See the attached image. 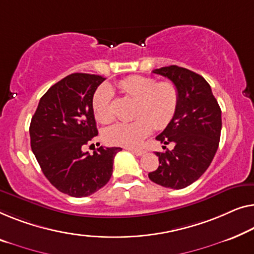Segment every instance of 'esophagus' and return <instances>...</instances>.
<instances>
[{
  "mask_svg": "<svg viewBox=\"0 0 254 254\" xmlns=\"http://www.w3.org/2000/svg\"><path fill=\"white\" fill-rule=\"evenodd\" d=\"M128 150H129L130 152H133L135 156H142V154H144L145 151L144 150H139V149H131V148H128Z\"/></svg>",
  "mask_w": 254,
  "mask_h": 254,
  "instance_id": "1",
  "label": "esophagus"
}]
</instances>
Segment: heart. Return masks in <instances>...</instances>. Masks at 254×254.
Here are the masks:
<instances>
[{
  "label": "heart",
  "instance_id": "heart-1",
  "mask_svg": "<svg viewBox=\"0 0 254 254\" xmlns=\"http://www.w3.org/2000/svg\"><path fill=\"white\" fill-rule=\"evenodd\" d=\"M126 96L137 101L133 123H119L104 130L105 141L113 145L136 146L152 133L154 127L165 128L174 118L179 104V91L171 81L158 82L150 76L130 75L118 82ZM115 93L109 84L95 91L93 111L98 121L110 124L116 118Z\"/></svg>",
  "mask_w": 254,
  "mask_h": 254
}]
</instances>
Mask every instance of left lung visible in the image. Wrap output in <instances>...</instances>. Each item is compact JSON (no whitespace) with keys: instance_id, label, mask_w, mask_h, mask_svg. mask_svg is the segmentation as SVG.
Listing matches in <instances>:
<instances>
[{"instance_id":"left-lung-1","label":"left lung","mask_w":254,"mask_h":254,"mask_svg":"<svg viewBox=\"0 0 254 254\" xmlns=\"http://www.w3.org/2000/svg\"><path fill=\"white\" fill-rule=\"evenodd\" d=\"M168 78L179 91L174 118L156 139L174 149L156 152L159 166L149 179L165 188L183 189L204 174L218 150L221 109L203 76L176 65L152 71ZM166 149V146H164Z\"/></svg>"}]
</instances>
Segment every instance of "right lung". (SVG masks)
<instances>
[{"label": "right lung", "instance_id": "1", "mask_svg": "<svg viewBox=\"0 0 254 254\" xmlns=\"http://www.w3.org/2000/svg\"><path fill=\"white\" fill-rule=\"evenodd\" d=\"M105 78L73 73L41 97L29 126L31 148L46 178L61 192L87 197L109 182L121 148H82L97 136L93 97Z\"/></svg>", "mask_w": 254, "mask_h": 254}]
</instances>
